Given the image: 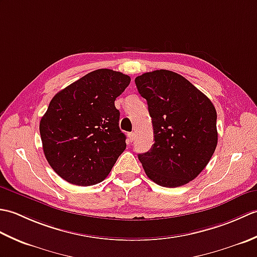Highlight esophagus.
Listing matches in <instances>:
<instances>
[{
	"mask_svg": "<svg viewBox=\"0 0 257 257\" xmlns=\"http://www.w3.org/2000/svg\"><path fill=\"white\" fill-rule=\"evenodd\" d=\"M128 138H129V140H130V143H133L134 139H135V134H134V133H129V134H128Z\"/></svg>",
	"mask_w": 257,
	"mask_h": 257,
	"instance_id": "esophagus-1",
	"label": "esophagus"
}]
</instances>
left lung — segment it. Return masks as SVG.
<instances>
[{
  "instance_id": "obj_1",
  "label": "left lung",
  "mask_w": 257,
  "mask_h": 257,
  "mask_svg": "<svg viewBox=\"0 0 257 257\" xmlns=\"http://www.w3.org/2000/svg\"><path fill=\"white\" fill-rule=\"evenodd\" d=\"M148 102L155 144L138 155L145 172L166 188L187 184L199 176L217 145L216 110L203 92L171 70L145 73L135 79Z\"/></svg>"
}]
</instances>
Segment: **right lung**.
<instances>
[{
  "label": "right lung",
  "instance_id": "add662e5",
  "mask_svg": "<svg viewBox=\"0 0 257 257\" xmlns=\"http://www.w3.org/2000/svg\"><path fill=\"white\" fill-rule=\"evenodd\" d=\"M130 80L120 72L97 69L53 97L41 119V139L46 160L67 182H101L125 149L114 100Z\"/></svg>",
  "mask_w": 257,
  "mask_h": 257
}]
</instances>
